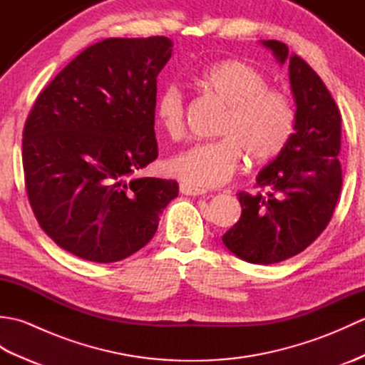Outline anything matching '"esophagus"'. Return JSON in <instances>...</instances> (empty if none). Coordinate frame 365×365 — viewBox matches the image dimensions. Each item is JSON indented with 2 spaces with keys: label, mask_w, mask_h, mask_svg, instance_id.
Here are the masks:
<instances>
[{
  "label": "esophagus",
  "mask_w": 365,
  "mask_h": 365,
  "mask_svg": "<svg viewBox=\"0 0 365 365\" xmlns=\"http://www.w3.org/2000/svg\"><path fill=\"white\" fill-rule=\"evenodd\" d=\"M180 192H182V195H187V196L205 195L204 190L196 188V187H191V185H187V183H180Z\"/></svg>",
  "instance_id": "obj_1"
}]
</instances>
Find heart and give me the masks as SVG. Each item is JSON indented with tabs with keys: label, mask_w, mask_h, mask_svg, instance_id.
<instances>
[{
	"label": "heart",
	"mask_w": 365,
	"mask_h": 365,
	"mask_svg": "<svg viewBox=\"0 0 365 365\" xmlns=\"http://www.w3.org/2000/svg\"><path fill=\"white\" fill-rule=\"evenodd\" d=\"M196 83L221 105L213 141L197 143L174 155L166 170L191 187L212 188L227 182L243 153L255 165L277 158L290 143L297 113L284 91L269 88L267 76L242 59H221L204 67ZM155 119L168 138L185 133V94L175 83L155 98Z\"/></svg>",
	"instance_id": "b5f03b06"
}]
</instances>
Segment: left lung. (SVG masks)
I'll use <instances>...</instances> for the list:
<instances>
[{
	"label": "left lung",
	"instance_id": "1",
	"mask_svg": "<svg viewBox=\"0 0 365 365\" xmlns=\"http://www.w3.org/2000/svg\"><path fill=\"white\" fill-rule=\"evenodd\" d=\"M263 45L279 63H289L294 131L284 152L257 175L262 191L238 192L242 216L222 243L240 259L271 265L304 251L329 224L342 190V125L334 98L314 68L284 42Z\"/></svg>",
	"mask_w": 365,
	"mask_h": 365
}]
</instances>
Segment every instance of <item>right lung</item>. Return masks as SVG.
Segmentation results:
<instances>
[{
    "label": "right lung",
    "instance_id": "right-lung-1",
    "mask_svg": "<svg viewBox=\"0 0 365 365\" xmlns=\"http://www.w3.org/2000/svg\"><path fill=\"white\" fill-rule=\"evenodd\" d=\"M165 36L88 46L46 86L23 130V170L38 226L76 257L111 263L150 242L178 183L131 178L158 157L157 76Z\"/></svg>",
    "mask_w": 365,
    "mask_h": 365
}]
</instances>
